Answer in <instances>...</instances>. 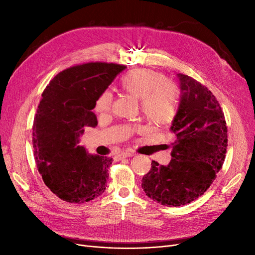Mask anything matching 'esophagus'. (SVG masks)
Wrapping results in <instances>:
<instances>
[{
	"label": "esophagus",
	"mask_w": 255,
	"mask_h": 255,
	"mask_svg": "<svg viewBox=\"0 0 255 255\" xmlns=\"http://www.w3.org/2000/svg\"><path fill=\"white\" fill-rule=\"evenodd\" d=\"M132 156H134V154L131 152H122L121 154L118 155V157L120 158H126V157H132Z\"/></svg>",
	"instance_id": "esophagus-1"
}]
</instances>
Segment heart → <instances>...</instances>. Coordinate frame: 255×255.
Segmentation results:
<instances>
[{
    "label": "heart",
    "instance_id": "obj_1",
    "mask_svg": "<svg viewBox=\"0 0 255 255\" xmlns=\"http://www.w3.org/2000/svg\"><path fill=\"white\" fill-rule=\"evenodd\" d=\"M123 91L140 101L141 112L154 125H167L174 120L178 110V90L167 82L165 76L152 70L137 69L126 74L121 80ZM113 105V95L103 92L98 97L95 110L106 115Z\"/></svg>",
    "mask_w": 255,
    "mask_h": 255
}]
</instances>
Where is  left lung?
<instances>
[{"mask_svg":"<svg viewBox=\"0 0 255 255\" xmlns=\"http://www.w3.org/2000/svg\"><path fill=\"white\" fill-rule=\"evenodd\" d=\"M177 78L180 96L170 128L176 135L172 159L168 165L153 160L141 179L146 195L167 206L191 203L206 192L222 168L228 141L224 114L213 93L190 76Z\"/></svg>","mask_w":255,"mask_h":255,"instance_id":"obj_1","label":"left lung"}]
</instances>
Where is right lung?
<instances>
[{"label": "right lung", "mask_w": 255, "mask_h": 255, "mask_svg": "<svg viewBox=\"0 0 255 255\" xmlns=\"http://www.w3.org/2000/svg\"><path fill=\"white\" fill-rule=\"evenodd\" d=\"M126 69L91 62L56 75L42 93L33 123V148L42 180L61 200L84 203L102 195L113 158L80 146L85 127H96L98 97Z\"/></svg>", "instance_id": "1"}]
</instances>
